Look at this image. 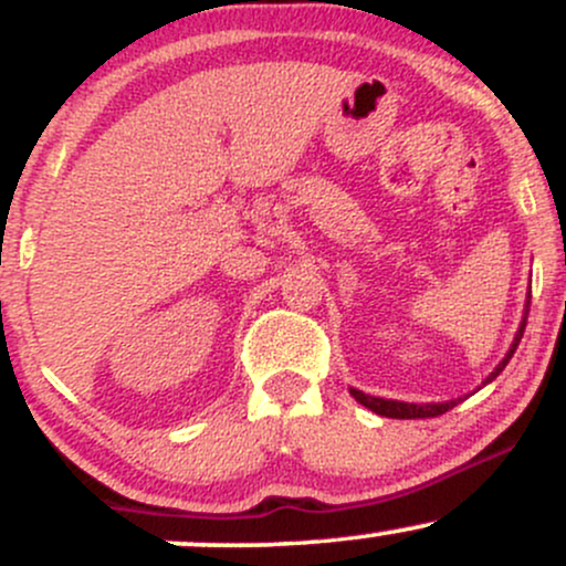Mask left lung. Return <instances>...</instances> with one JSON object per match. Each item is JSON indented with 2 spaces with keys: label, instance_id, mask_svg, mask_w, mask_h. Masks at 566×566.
Here are the masks:
<instances>
[{
  "label": "left lung",
  "instance_id": "1",
  "mask_svg": "<svg viewBox=\"0 0 566 566\" xmlns=\"http://www.w3.org/2000/svg\"><path fill=\"white\" fill-rule=\"evenodd\" d=\"M530 311V308H527ZM527 311H524V319H522V327H518V333H516V337H513V343H511V348H509V354H505V359L500 361V365L495 367V373L490 375V378L484 380V386L486 382H492L497 378L500 373H503L505 369V365H509V359L513 356V350H516V346H518V340H522V335H524V327H527ZM350 396H354L356 401H359V405H365L367 409H373V412H378V415H382V418H396V420H415V418H437V415H444L447 409H452L454 405H458L460 399H452V401H441V405H407V401H394V399H378V396H369V394H365V391H356V388H350Z\"/></svg>",
  "mask_w": 566,
  "mask_h": 566
}]
</instances>
